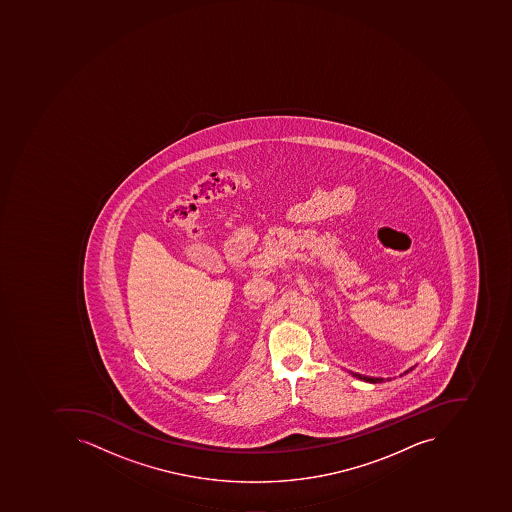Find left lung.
<instances>
[{
	"mask_svg": "<svg viewBox=\"0 0 512 512\" xmlns=\"http://www.w3.org/2000/svg\"><path fill=\"white\" fill-rule=\"evenodd\" d=\"M352 375H355V377L360 378V380L368 381V383H381V381H383V378L365 377V375H360V374H352Z\"/></svg>",
	"mask_w": 512,
	"mask_h": 512,
	"instance_id": "1",
	"label": "left lung"
}]
</instances>
